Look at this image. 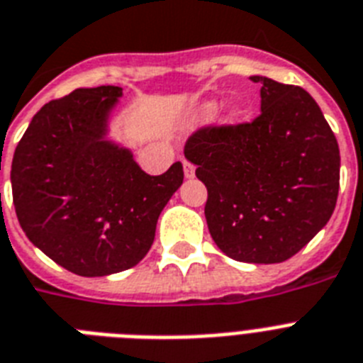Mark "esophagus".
<instances>
[{"label": "esophagus", "instance_id": "34e87169", "mask_svg": "<svg viewBox=\"0 0 363 363\" xmlns=\"http://www.w3.org/2000/svg\"><path fill=\"white\" fill-rule=\"evenodd\" d=\"M182 166H184V175H186V179H194V175H196V167H194V164L184 160L182 162Z\"/></svg>", "mask_w": 363, "mask_h": 363}]
</instances>
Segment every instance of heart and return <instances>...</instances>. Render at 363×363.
<instances>
[{
  "label": "heart",
  "mask_w": 363,
  "mask_h": 363,
  "mask_svg": "<svg viewBox=\"0 0 363 363\" xmlns=\"http://www.w3.org/2000/svg\"><path fill=\"white\" fill-rule=\"evenodd\" d=\"M214 119H216V106L207 104L205 106V110H203V121H205V123H211V121Z\"/></svg>",
  "instance_id": "1"
}]
</instances>
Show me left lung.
Segmentation results:
<instances>
[{"label": "left lung", "instance_id": "1", "mask_svg": "<svg viewBox=\"0 0 363 363\" xmlns=\"http://www.w3.org/2000/svg\"><path fill=\"white\" fill-rule=\"evenodd\" d=\"M261 115L203 126L184 156L207 186L212 240L242 263L287 261L325 228L340 190V147L308 91L264 76Z\"/></svg>", "mask_w": 363, "mask_h": 363}]
</instances>
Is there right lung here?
<instances>
[{
  "label": "right lung",
  "mask_w": 363,
  "mask_h": 363,
  "mask_svg": "<svg viewBox=\"0 0 363 363\" xmlns=\"http://www.w3.org/2000/svg\"><path fill=\"white\" fill-rule=\"evenodd\" d=\"M121 96V87L100 85L44 104L13 156V201L26 237L85 278L140 263L184 179L181 162L147 175L130 149L106 138Z\"/></svg>",
  "instance_id": "obj_1"
}]
</instances>
